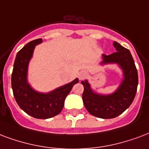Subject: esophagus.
<instances>
[{
	"label": "esophagus",
	"mask_w": 149,
	"mask_h": 149,
	"mask_svg": "<svg viewBox=\"0 0 149 149\" xmlns=\"http://www.w3.org/2000/svg\"><path fill=\"white\" fill-rule=\"evenodd\" d=\"M87 77V72H85V71H81V72H79L78 73V78L80 80H82L85 78V77Z\"/></svg>",
	"instance_id": "1"
}]
</instances>
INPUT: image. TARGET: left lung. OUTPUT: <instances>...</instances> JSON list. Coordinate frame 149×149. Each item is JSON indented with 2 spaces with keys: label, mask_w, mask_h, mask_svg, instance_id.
I'll use <instances>...</instances> for the list:
<instances>
[{
  "label": "left lung",
  "mask_w": 149,
  "mask_h": 149,
  "mask_svg": "<svg viewBox=\"0 0 149 149\" xmlns=\"http://www.w3.org/2000/svg\"><path fill=\"white\" fill-rule=\"evenodd\" d=\"M116 52L109 55L102 54L99 64H116L123 72V79L114 92L103 95L95 92L87 79L81 82L84 91L82 98L87 110L94 116L112 119L130 107L134 99L138 84V71L130 51L114 41Z\"/></svg>",
  "instance_id": "8db88e82"
}]
</instances>
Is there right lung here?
<instances>
[{
  "label": "right lung",
  "instance_id": "add662e5",
  "mask_svg": "<svg viewBox=\"0 0 149 149\" xmlns=\"http://www.w3.org/2000/svg\"><path fill=\"white\" fill-rule=\"evenodd\" d=\"M42 39L34 40L25 45L16 54L11 74V87L17 104L26 113L37 119H49L59 114L65 99L72 87L79 82H72L47 93L34 90L28 82V68L34 49Z\"/></svg>",
  "mask_w": 149,
  "mask_h": 149
}]
</instances>
